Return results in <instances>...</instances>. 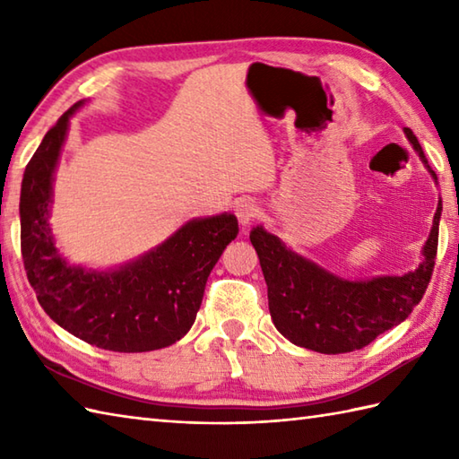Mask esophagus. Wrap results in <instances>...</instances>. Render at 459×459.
<instances>
[{"label": "esophagus", "mask_w": 459, "mask_h": 459, "mask_svg": "<svg viewBox=\"0 0 459 459\" xmlns=\"http://www.w3.org/2000/svg\"><path fill=\"white\" fill-rule=\"evenodd\" d=\"M235 214L238 217V222L240 224H250L252 221H255L258 214H260V209H258V204H256V201H252V199H240V201H237V204H235Z\"/></svg>", "instance_id": "1"}]
</instances>
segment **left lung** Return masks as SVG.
Returning a JSON list of instances; mask_svg holds the SVG:
<instances>
[{
    "label": "left lung",
    "mask_w": 459,
    "mask_h": 459,
    "mask_svg": "<svg viewBox=\"0 0 459 459\" xmlns=\"http://www.w3.org/2000/svg\"><path fill=\"white\" fill-rule=\"evenodd\" d=\"M404 134L437 183L412 130L404 128ZM440 217L442 201L437 203L432 230L422 247V262L416 270L368 280L341 278L288 248L264 227L252 229L250 242L258 252L276 329L298 347L337 355L363 349L380 333L403 324L430 281Z\"/></svg>",
    "instance_id": "1"
}]
</instances>
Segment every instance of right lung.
I'll list each match as a JSON object with an SVG mask.
<instances>
[{
  "label": "right lung",
  "instance_id": "obj_1",
  "mask_svg": "<svg viewBox=\"0 0 459 459\" xmlns=\"http://www.w3.org/2000/svg\"><path fill=\"white\" fill-rule=\"evenodd\" d=\"M82 104L71 106L45 134L23 173L19 217L29 284L45 314L86 343L118 353L169 347L195 324L204 284L237 238L238 221L232 212L187 221L161 245L118 268L68 264L48 217L58 158Z\"/></svg>",
  "mask_w": 459,
  "mask_h": 459
}]
</instances>
